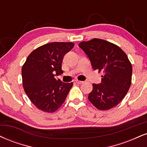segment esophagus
Masks as SVG:
<instances>
[{
	"label": "esophagus",
	"instance_id": "obj_1",
	"mask_svg": "<svg viewBox=\"0 0 147 147\" xmlns=\"http://www.w3.org/2000/svg\"><path fill=\"white\" fill-rule=\"evenodd\" d=\"M75 82L77 83V84H83V83H84V81H79V80H76V81H75Z\"/></svg>",
	"mask_w": 147,
	"mask_h": 147
}]
</instances>
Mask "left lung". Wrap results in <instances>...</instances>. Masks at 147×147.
Masks as SVG:
<instances>
[{
  "mask_svg": "<svg viewBox=\"0 0 147 147\" xmlns=\"http://www.w3.org/2000/svg\"><path fill=\"white\" fill-rule=\"evenodd\" d=\"M79 47L87 55L94 70L103 73L101 83L92 84L88 99L100 110L114 107L131 84L132 66L126 53L117 45L98 38L81 42Z\"/></svg>",
  "mask_w": 147,
  "mask_h": 147,
  "instance_id": "8db88e82",
  "label": "left lung"
}]
</instances>
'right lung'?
Returning <instances> with one entry per match:
<instances>
[{"label":"right lung","mask_w":147,"mask_h":147,"mask_svg":"<svg viewBox=\"0 0 147 147\" xmlns=\"http://www.w3.org/2000/svg\"><path fill=\"white\" fill-rule=\"evenodd\" d=\"M72 42H51L30 53L22 68L24 92L37 108L55 112L64 102L73 83L55 78L63 73V57L74 47Z\"/></svg>","instance_id":"add662e5"}]
</instances>
